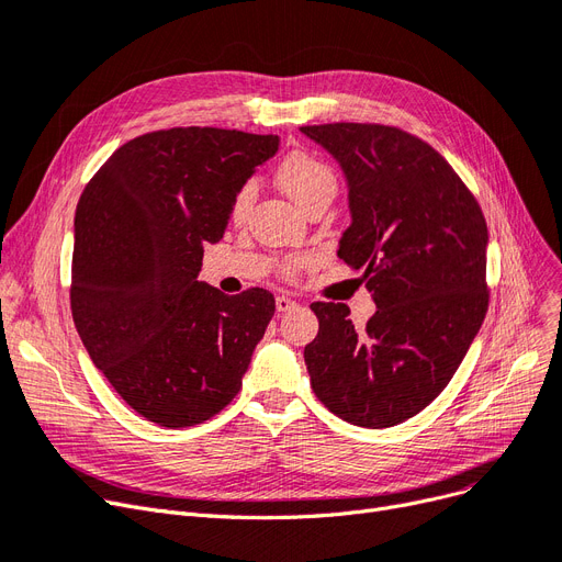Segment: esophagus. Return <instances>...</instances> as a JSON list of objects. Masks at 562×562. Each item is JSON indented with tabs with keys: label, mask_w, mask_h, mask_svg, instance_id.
<instances>
[{
	"label": "esophagus",
	"mask_w": 562,
	"mask_h": 562,
	"mask_svg": "<svg viewBox=\"0 0 562 562\" xmlns=\"http://www.w3.org/2000/svg\"><path fill=\"white\" fill-rule=\"evenodd\" d=\"M276 307H278V313H289V310L296 307V301L289 299V296H278Z\"/></svg>",
	"instance_id": "34e87169"
}]
</instances>
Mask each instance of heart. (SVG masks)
Returning a JSON list of instances; mask_svg holds the SVG:
<instances>
[{"label":"heart","mask_w":562,"mask_h":562,"mask_svg":"<svg viewBox=\"0 0 562 562\" xmlns=\"http://www.w3.org/2000/svg\"><path fill=\"white\" fill-rule=\"evenodd\" d=\"M278 182L282 190L292 196L303 211L324 196L334 199L338 192V178L334 173V169L326 161H322L319 157L310 155V153H292L286 155L280 166H278ZM257 194L255 182H243L238 187V192L232 199V205H228V215H232L234 222H240L249 205H252ZM296 266H301V259H294L289 263V270H294Z\"/></svg>","instance_id":"b5f03b06"}]
</instances>
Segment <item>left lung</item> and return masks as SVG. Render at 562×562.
<instances>
[{"instance_id": "8db88e82", "label": "left lung", "mask_w": 562, "mask_h": 562, "mask_svg": "<svg viewBox=\"0 0 562 562\" xmlns=\"http://www.w3.org/2000/svg\"><path fill=\"white\" fill-rule=\"evenodd\" d=\"M336 157L351 224L338 257L363 268L378 305L355 328L345 303H313L305 345L315 396L363 428L407 422L440 396L488 310V228L449 161L398 127L334 122L301 127Z\"/></svg>"}]
</instances>
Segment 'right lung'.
Here are the masks:
<instances>
[{"instance_id": "add662e5", "label": "right lung", "mask_w": 562, "mask_h": 562, "mask_svg": "<svg viewBox=\"0 0 562 562\" xmlns=\"http://www.w3.org/2000/svg\"><path fill=\"white\" fill-rule=\"evenodd\" d=\"M280 138L173 127L120 145L76 205L71 315L92 363L140 417L203 424L236 398L276 313L266 289L199 282L238 187Z\"/></svg>"}]
</instances>
